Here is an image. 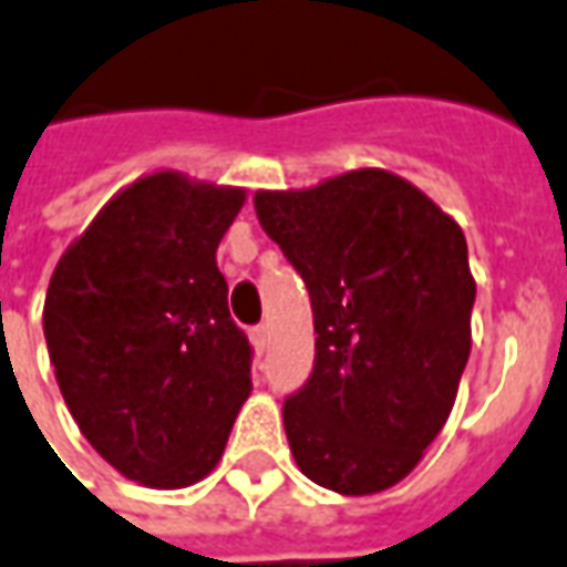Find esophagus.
<instances>
[{
	"label": "esophagus",
	"mask_w": 567,
	"mask_h": 567,
	"mask_svg": "<svg viewBox=\"0 0 567 567\" xmlns=\"http://www.w3.org/2000/svg\"><path fill=\"white\" fill-rule=\"evenodd\" d=\"M249 339H251V346H255V351H258V354H264V348H267V342H270V330H267L264 324L251 327Z\"/></svg>",
	"instance_id": "esophagus-1"
}]
</instances>
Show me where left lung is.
Instances as JSON below:
<instances>
[{
    "instance_id": "obj_1",
    "label": "left lung",
    "mask_w": 567,
    "mask_h": 567,
    "mask_svg": "<svg viewBox=\"0 0 567 567\" xmlns=\"http://www.w3.org/2000/svg\"><path fill=\"white\" fill-rule=\"evenodd\" d=\"M255 213L316 318L312 375L282 405L291 454L318 486L381 493L454 409L475 306L463 228L381 167L258 192Z\"/></svg>"
}]
</instances>
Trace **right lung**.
Listing matches in <instances>:
<instances>
[{
	"mask_svg": "<svg viewBox=\"0 0 567 567\" xmlns=\"http://www.w3.org/2000/svg\"><path fill=\"white\" fill-rule=\"evenodd\" d=\"M246 192L158 171L102 207L50 276L44 339L86 442L137 484L219 463L251 390L216 249Z\"/></svg>",
	"mask_w": 567,
	"mask_h": 567,
	"instance_id": "1",
	"label": "right lung"
}]
</instances>
